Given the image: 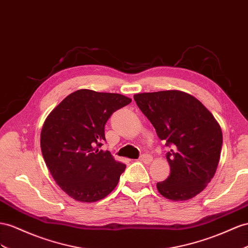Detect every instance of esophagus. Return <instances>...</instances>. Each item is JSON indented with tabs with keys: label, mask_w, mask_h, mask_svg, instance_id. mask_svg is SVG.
<instances>
[{
	"label": "esophagus",
	"mask_w": 248,
	"mask_h": 248,
	"mask_svg": "<svg viewBox=\"0 0 248 248\" xmlns=\"http://www.w3.org/2000/svg\"><path fill=\"white\" fill-rule=\"evenodd\" d=\"M139 160L144 163H150L152 160H153V157H152L150 154H142L140 157H139Z\"/></svg>",
	"instance_id": "1"
}]
</instances>
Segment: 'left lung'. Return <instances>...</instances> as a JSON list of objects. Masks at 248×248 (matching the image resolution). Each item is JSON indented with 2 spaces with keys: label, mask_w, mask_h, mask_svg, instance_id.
<instances>
[{
  "label": "left lung",
  "mask_w": 248,
  "mask_h": 248,
  "mask_svg": "<svg viewBox=\"0 0 248 248\" xmlns=\"http://www.w3.org/2000/svg\"><path fill=\"white\" fill-rule=\"evenodd\" d=\"M140 111L170 150L168 179L157 189L170 200H188L201 193L217 170L222 131L213 114L187 93L170 90L135 94Z\"/></svg>",
  "instance_id": "8db88e82"
}]
</instances>
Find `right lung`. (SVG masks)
I'll list each match as a JSON object with an SVG mask.
<instances>
[{
    "label": "right lung",
    "mask_w": 248,
    "mask_h": 248,
    "mask_svg": "<svg viewBox=\"0 0 248 248\" xmlns=\"http://www.w3.org/2000/svg\"><path fill=\"white\" fill-rule=\"evenodd\" d=\"M131 101L117 93L81 89L46 118L41 133L44 160L59 186L73 199L98 201L117 186L125 164L99 148L106 141L108 119Z\"/></svg>",
    "instance_id": "1"
}]
</instances>
